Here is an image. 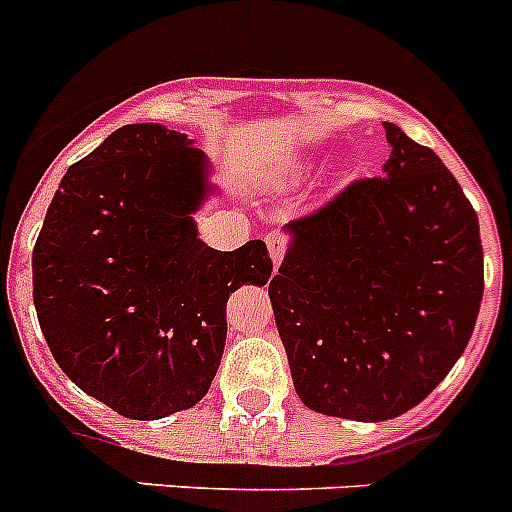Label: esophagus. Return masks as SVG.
<instances>
[{
  "label": "esophagus",
  "instance_id": "esophagus-1",
  "mask_svg": "<svg viewBox=\"0 0 512 512\" xmlns=\"http://www.w3.org/2000/svg\"><path fill=\"white\" fill-rule=\"evenodd\" d=\"M264 240H266V248H269V256H272L274 266H279V261L285 259V253H287V235L285 233H269Z\"/></svg>",
  "mask_w": 512,
  "mask_h": 512
}]
</instances>
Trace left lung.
Wrapping results in <instances>:
<instances>
[{"instance_id": "1", "label": "left lung", "mask_w": 512, "mask_h": 512, "mask_svg": "<svg viewBox=\"0 0 512 512\" xmlns=\"http://www.w3.org/2000/svg\"><path fill=\"white\" fill-rule=\"evenodd\" d=\"M391 157L287 225L269 282L292 383L308 409L383 422L451 373L484 292L479 217L430 147L383 124Z\"/></svg>"}]
</instances>
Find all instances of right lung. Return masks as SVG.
Wrapping results in <instances>:
<instances>
[{
    "mask_svg": "<svg viewBox=\"0 0 512 512\" xmlns=\"http://www.w3.org/2000/svg\"><path fill=\"white\" fill-rule=\"evenodd\" d=\"M212 191L186 134L129 124L67 170L43 220L33 300L48 349L129 419L199 404L220 368L227 298L272 277L264 240L214 251L196 238Z\"/></svg>",
    "mask_w": 512,
    "mask_h": 512,
    "instance_id": "obj_1",
    "label": "right lung"
}]
</instances>
